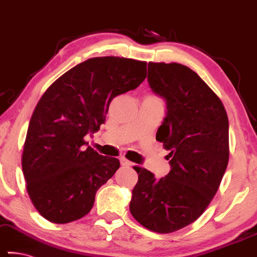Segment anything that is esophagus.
Here are the masks:
<instances>
[{
    "label": "esophagus",
    "instance_id": "34e87169",
    "mask_svg": "<svg viewBox=\"0 0 257 257\" xmlns=\"http://www.w3.org/2000/svg\"><path fill=\"white\" fill-rule=\"evenodd\" d=\"M119 160H120L121 166H124V167H130V166H132V162H131V161H128L127 159H125L124 156H121V158H120Z\"/></svg>",
    "mask_w": 257,
    "mask_h": 257
}]
</instances>
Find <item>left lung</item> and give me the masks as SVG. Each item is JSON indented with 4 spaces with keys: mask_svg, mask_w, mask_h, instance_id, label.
I'll return each instance as SVG.
<instances>
[{
    "mask_svg": "<svg viewBox=\"0 0 257 257\" xmlns=\"http://www.w3.org/2000/svg\"><path fill=\"white\" fill-rule=\"evenodd\" d=\"M148 84L166 101L156 140L170 153V172L155 178L135 167L130 211L144 227L172 233L192 224L217 192L228 163V118L211 88L189 67L148 64Z\"/></svg>",
    "mask_w": 257,
    "mask_h": 257,
    "instance_id": "8db88e82",
    "label": "left lung"
}]
</instances>
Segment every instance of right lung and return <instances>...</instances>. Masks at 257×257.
<instances>
[{"label":"right lung","instance_id":"right-lung-1","mask_svg":"<svg viewBox=\"0 0 257 257\" xmlns=\"http://www.w3.org/2000/svg\"><path fill=\"white\" fill-rule=\"evenodd\" d=\"M146 79V62L118 57L88 59L59 77L37 104L22 168L33 205L48 221L67 224L91 210L95 195L119 168L116 158L88 146L113 97Z\"/></svg>","mask_w":257,"mask_h":257}]
</instances>
